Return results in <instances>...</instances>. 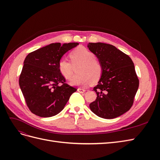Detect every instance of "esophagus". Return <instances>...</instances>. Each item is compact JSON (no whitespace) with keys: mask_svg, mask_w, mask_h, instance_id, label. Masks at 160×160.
<instances>
[{"mask_svg":"<svg viewBox=\"0 0 160 160\" xmlns=\"http://www.w3.org/2000/svg\"><path fill=\"white\" fill-rule=\"evenodd\" d=\"M85 91H86V90H85V89H81V88L77 89V91L79 92V93H85Z\"/></svg>","mask_w":160,"mask_h":160,"instance_id":"34e87169","label":"esophagus"}]
</instances>
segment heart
<instances>
[{
  "mask_svg": "<svg viewBox=\"0 0 160 160\" xmlns=\"http://www.w3.org/2000/svg\"><path fill=\"white\" fill-rule=\"evenodd\" d=\"M72 65L81 64L77 69L78 75H75L70 80V83L75 86L84 87L90 82L94 83L98 81L102 73V66L96 61L95 55L85 47H78L70 53ZM59 69L66 79H69L72 75V66L65 59L59 62Z\"/></svg>",
  "mask_w": 160,
  "mask_h": 160,
  "instance_id": "obj_1",
  "label": "heart"
}]
</instances>
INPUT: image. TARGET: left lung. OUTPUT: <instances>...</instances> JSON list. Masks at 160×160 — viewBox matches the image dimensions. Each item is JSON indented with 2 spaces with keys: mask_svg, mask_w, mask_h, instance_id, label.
I'll return each mask as SVG.
<instances>
[{
  "mask_svg": "<svg viewBox=\"0 0 160 160\" xmlns=\"http://www.w3.org/2000/svg\"><path fill=\"white\" fill-rule=\"evenodd\" d=\"M88 47L102 66V73L93 90L97 99L89 105L95 115L114 119L128 111L139 88V79L131 58L112 45L89 42Z\"/></svg>",
  "mask_w": 160,
  "mask_h": 160,
  "instance_id": "obj_1",
  "label": "left lung"
}]
</instances>
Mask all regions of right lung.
I'll return each mask as SVG.
<instances>
[{
	"instance_id": "obj_1",
	"label": "right lung",
	"mask_w": 160,
	"mask_h": 160,
	"mask_svg": "<svg viewBox=\"0 0 160 160\" xmlns=\"http://www.w3.org/2000/svg\"><path fill=\"white\" fill-rule=\"evenodd\" d=\"M78 42L52 43L28 54L23 62L19 87L28 108L42 118L56 115L63 109L77 89L65 83L59 62ZM62 83L61 86L58 83Z\"/></svg>"
}]
</instances>
